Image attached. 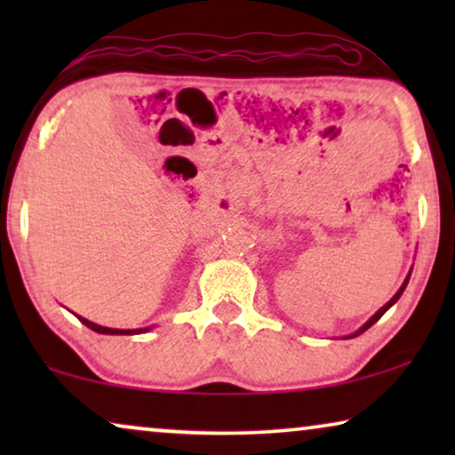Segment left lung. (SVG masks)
Returning <instances> with one entry per match:
<instances>
[{"label":"left lung","mask_w":455,"mask_h":455,"mask_svg":"<svg viewBox=\"0 0 455 455\" xmlns=\"http://www.w3.org/2000/svg\"><path fill=\"white\" fill-rule=\"evenodd\" d=\"M408 279H410V275L406 277V282H403V283H402V288L395 291V296H394V298H391V300H389L387 304H385V307H383V308H379V310H377V313H375V315H372V316H371V319H369V321H366V323H364V325H363V327H360L356 333H354V335H352V338H356V335H360V333H364V331H366V329H369L371 325H375V323H377L379 319H381V316H383L385 313H387V310H389L391 307H394V304H395L397 300H400L402 291H403V290H406V285H408Z\"/></svg>","instance_id":"8db88e82"}]
</instances>
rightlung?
<instances>
[{"label": "right lung", "mask_w": 455, "mask_h": 455, "mask_svg": "<svg viewBox=\"0 0 455 455\" xmlns=\"http://www.w3.org/2000/svg\"><path fill=\"white\" fill-rule=\"evenodd\" d=\"M80 323H84L86 327L92 329V331L97 333H105V335H136V333H142V331H148L151 327H145V329H111V327H103V325H97V323H92L89 319H84V316H78Z\"/></svg>", "instance_id": "add662e5"}]
</instances>
